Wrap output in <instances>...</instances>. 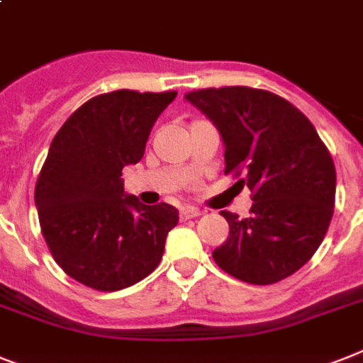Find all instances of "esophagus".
<instances>
[{
  "label": "esophagus",
  "instance_id": "esophagus-1",
  "mask_svg": "<svg viewBox=\"0 0 363 363\" xmlns=\"http://www.w3.org/2000/svg\"><path fill=\"white\" fill-rule=\"evenodd\" d=\"M201 216V211L196 207H184L181 208V220H190V218Z\"/></svg>",
  "mask_w": 363,
  "mask_h": 363
}]
</instances>
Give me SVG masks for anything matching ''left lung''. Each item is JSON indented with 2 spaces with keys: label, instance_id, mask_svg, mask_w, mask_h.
<instances>
[{
  "label": "left lung",
  "instance_id": "obj_1",
  "mask_svg": "<svg viewBox=\"0 0 363 363\" xmlns=\"http://www.w3.org/2000/svg\"><path fill=\"white\" fill-rule=\"evenodd\" d=\"M184 99L205 113L225 147V173L252 190L248 218L222 211L228 240L212 252L233 278L281 281L304 267L334 214L335 167L315 126L281 96L252 87L201 89Z\"/></svg>",
  "mask_w": 363,
  "mask_h": 363
}]
</instances>
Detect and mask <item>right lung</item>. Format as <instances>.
Returning <instances> with one entry per match:
<instances>
[{
	"label": "right lung",
	"instance_id": "obj_1",
	"mask_svg": "<svg viewBox=\"0 0 363 363\" xmlns=\"http://www.w3.org/2000/svg\"><path fill=\"white\" fill-rule=\"evenodd\" d=\"M177 96L121 89L79 106L55 134L35 205L55 263L96 291L130 287L158 267L179 211L125 194L123 167L143 158L158 115Z\"/></svg>",
	"mask_w": 363,
	"mask_h": 363
}]
</instances>
